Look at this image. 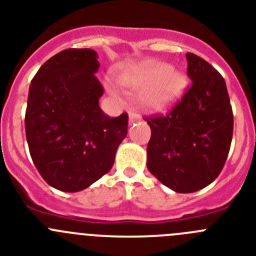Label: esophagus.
<instances>
[{"label":"esophagus","instance_id":"obj_1","mask_svg":"<svg viewBox=\"0 0 256 256\" xmlns=\"http://www.w3.org/2000/svg\"><path fill=\"white\" fill-rule=\"evenodd\" d=\"M142 117L136 114V112H128V122L134 124V122H139Z\"/></svg>","mask_w":256,"mask_h":256}]
</instances>
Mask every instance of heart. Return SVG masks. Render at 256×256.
I'll use <instances>...</instances> for the list:
<instances>
[{
    "mask_svg": "<svg viewBox=\"0 0 256 256\" xmlns=\"http://www.w3.org/2000/svg\"><path fill=\"white\" fill-rule=\"evenodd\" d=\"M117 82L132 89L144 86L140 100L145 108L154 112L166 111L174 106L186 88L184 74L153 60L126 68L117 76Z\"/></svg>",
    "mask_w": 256,
    "mask_h": 256,
    "instance_id": "obj_1",
    "label": "heart"
}]
</instances>
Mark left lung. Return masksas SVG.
Instances as JSON below:
<instances>
[{"label": "left lung", "mask_w": 256, "mask_h": 256, "mask_svg": "<svg viewBox=\"0 0 256 256\" xmlns=\"http://www.w3.org/2000/svg\"><path fill=\"white\" fill-rule=\"evenodd\" d=\"M191 86L166 114L146 117L149 172L176 192L206 188L222 171L234 132L228 92L210 64L186 54Z\"/></svg>", "instance_id": "left-lung-1"}]
</instances>
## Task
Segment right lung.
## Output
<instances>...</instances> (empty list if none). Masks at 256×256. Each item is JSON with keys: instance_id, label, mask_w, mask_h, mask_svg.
Here are the masks:
<instances>
[{"instance_id": "right-lung-1", "label": "right lung", "mask_w": 256, "mask_h": 256, "mask_svg": "<svg viewBox=\"0 0 256 256\" xmlns=\"http://www.w3.org/2000/svg\"><path fill=\"white\" fill-rule=\"evenodd\" d=\"M96 58L89 48L61 50L29 86L25 134L32 160L48 185L66 192L107 174L128 135V114L110 117L100 110L104 90L96 76Z\"/></svg>"}]
</instances>
